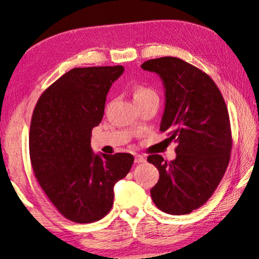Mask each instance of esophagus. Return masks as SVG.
Wrapping results in <instances>:
<instances>
[{"label": "esophagus", "mask_w": 259, "mask_h": 259, "mask_svg": "<svg viewBox=\"0 0 259 259\" xmlns=\"http://www.w3.org/2000/svg\"><path fill=\"white\" fill-rule=\"evenodd\" d=\"M146 161L145 159V157L143 156V155H140V154H136L135 155V162L136 163H144Z\"/></svg>", "instance_id": "esophagus-1"}]
</instances>
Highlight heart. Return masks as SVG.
Masks as SVG:
<instances>
[{
	"label": "heart",
	"instance_id": "obj_1",
	"mask_svg": "<svg viewBox=\"0 0 259 259\" xmlns=\"http://www.w3.org/2000/svg\"><path fill=\"white\" fill-rule=\"evenodd\" d=\"M134 100L136 103L144 102L148 100H158V96L155 91L144 84H139V86L135 87L134 89Z\"/></svg>",
	"mask_w": 259,
	"mask_h": 259
}]
</instances>
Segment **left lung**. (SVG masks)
Here are the masks:
<instances>
[{
    "label": "left lung",
    "mask_w": 259,
    "mask_h": 259,
    "mask_svg": "<svg viewBox=\"0 0 259 259\" xmlns=\"http://www.w3.org/2000/svg\"><path fill=\"white\" fill-rule=\"evenodd\" d=\"M142 68L162 79L165 110L159 130L168 131L177 143L173 161L157 154L147 157L159 172L150 195L164 213L189 214L210 198L229 165L228 107L213 79L186 61L164 56L146 61Z\"/></svg>",
    "instance_id": "obj_1"
}]
</instances>
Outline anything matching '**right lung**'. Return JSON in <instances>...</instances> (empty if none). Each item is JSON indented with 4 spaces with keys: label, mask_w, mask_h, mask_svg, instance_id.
I'll return each instance as SVG.
<instances>
[{
    "label": "right lung",
    "mask_w": 259,
    "mask_h": 259,
    "mask_svg": "<svg viewBox=\"0 0 259 259\" xmlns=\"http://www.w3.org/2000/svg\"><path fill=\"white\" fill-rule=\"evenodd\" d=\"M122 65L74 68L41 94L31 116L29 154L41 189L56 209L76 223L104 218L115 183L128 175V153L95 155L92 130L104 115L106 95Z\"/></svg>",
    "instance_id": "obj_1"
}]
</instances>
